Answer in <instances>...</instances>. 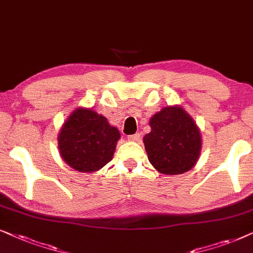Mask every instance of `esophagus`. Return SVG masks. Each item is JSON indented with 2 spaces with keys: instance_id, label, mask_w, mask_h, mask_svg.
<instances>
[{
  "instance_id": "obj_1",
  "label": "esophagus",
  "mask_w": 253,
  "mask_h": 253,
  "mask_svg": "<svg viewBox=\"0 0 253 253\" xmlns=\"http://www.w3.org/2000/svg\"><path fill=\"white\" fill-rule=\"evenodd\" d=\"M127 137H128V140H130V141H139L140 137H141V134L140 133L130 134V135H128Z\"/></svg>"
}]
</instances>
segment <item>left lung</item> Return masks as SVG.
<instances>
[{"label":"left lung","mask_w":253,"mask_h":253,"mask_svg":"<svg viewBox=\"0 0 253 253\" xmlns=\"http://www.w3.org/2000/svg\"><path fill=\"white\" fill-rule=\"evenodd\" d=\"M143 137L148 160L164 174H180L195 166L200 155V130L179 106L164 107L149 121Z\"/></svg>","instance_id":"8db88e82"}]
</instances>
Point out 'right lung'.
Masks as SVG:
<instances>
[{"mask_svg":"<svg viewBox=\"0 0 253 253\" xmlns=\"http://www.w3.org/2000/svg\"><path fill=\"white\" fill-rule=\"evenodd\" d=\"M120 133L105 117L87 109L70 114L59 134L63 161L80 172H93L112 160Z\"/></svg>","mask_w":253,"mask_h":253,"instance_id":"1","label":"right lung"}]
</instances>
